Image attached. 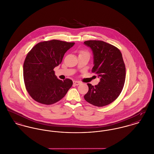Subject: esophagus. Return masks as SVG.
Segmentation results:
<instances>
[{
    "label": "esophagus",
    "instance_id": "34e87169",
    "mask_svg": "<svg viewBox=\"0 0 154 154\" xmlns=\"http://www.w3.org/2000/svg\"><path fill=\"white\" fill-rule=\"evenodd\" d=\"M81 84V82H79V81H73V84L75 85H79Z\"/></svg>",
    "mask_w": 154,
    "mask_h": 154
}]
</instances>
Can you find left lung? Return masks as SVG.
I'll return each mask as SVG.
<instances>
[{
    "label": "left lung",
    "instance_id": "8db88e82",
    "mask_svg": "<svg viewBox=\"0 0 154 154\" xmlns=\"http://www.w3.org/2000/svg\"><path fill=\"white\" fill-rule=\"evenodd\" d=\"M84 44L93 53L92 72L100 78L98 85L88 84L89 91L84 98L89 103L102 107L119 97L124 88L126 70L121 51L115 46L101 41H87Z\"/></svg>",
    "mask_w": 154,
    "mask_h": 154
}]
</instances>
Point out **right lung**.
<instances>
[{
  "label": "right lung",
  "instance_id": "1",
  "mask_svg": "<svg viewBox=\"0 0 154 154\" xmlns=\"http://www.w3.org/2000/svg\"><path fill=\"white\" fill-rule=\"evenodd\" d=\"M74 45L54 39L36 44L28 53L23 64V79L29 94L35 100L51 105L65 96L73 82L57 79L54 69Z\"/></svg>",
  "mask_w": 154,
  "mask_h": 154
}]
</instances>
